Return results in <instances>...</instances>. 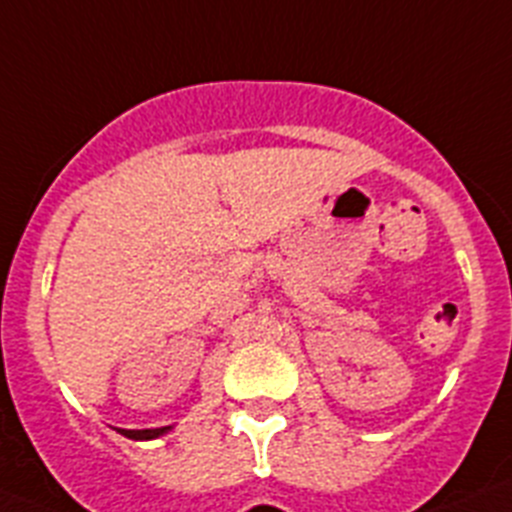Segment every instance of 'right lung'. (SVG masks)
Segmentation results:
<instances>
[{
	"label": "right lung",
	"instance_id": "1",
	"mask_svg": "<svg viewBox=\"0 0 512 512\" xmlns=\"http://www.w3.org/2000/svg\"><path fill=\"white\" fill-rule=\"evenodd\" d=\"M166 431H171V425H166V428H148V431H128V428H120L122 436L133 438V441H151V438L164 436Z\"/></svg>",
	"mask_w": 512,
	"mask_h": 512
}]
</instances>
